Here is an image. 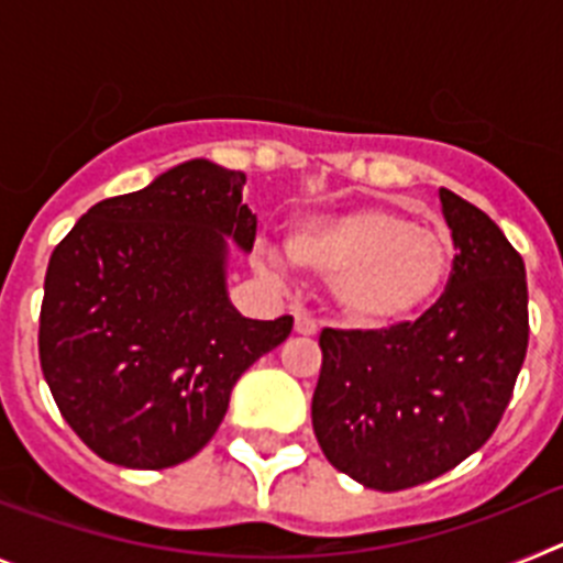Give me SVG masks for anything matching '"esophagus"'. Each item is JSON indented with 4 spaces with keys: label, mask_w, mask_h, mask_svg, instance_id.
I'll list each match as a JSON object with an SVG mask.
<instances>
[{
    "label": "esophagus",
    "mask_w": 563,
    "mask_h": 563,
    "mask_svg": "<svg viewBox=\"0 0 563 563\" xmlns=\"http://www.w3.org/2000/svg\"><path fill=\"white\" fill-rule=\"evenodd\" d=\"M292 330H296L298 335H316L318 324H316V321H312L310 316H305V312H298V316H296V324H292Z\"/></svg>",
    "instance_id": "1"
}]
</instances>
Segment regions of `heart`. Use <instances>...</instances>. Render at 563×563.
<instances>
[{
  "label": "heart",
  "mask_w": 563,
  "mask_h": 563,
  "mask_svg": "<svg viewBox=\"0 0 563 563\" xmlns=\"http://www.w3.org/2000/svg\"><path fill=\"white\" fill-rule=\"evenodd\" d=\"M287 253L298 267L330 278L338 316L363 330L402 324L429 310L454 265L445 233L383 206L298 222ZM271 271L282 276L278 258Z\"/></svg>",
  "instance_id": "b5f03b06"
}]
</instances>
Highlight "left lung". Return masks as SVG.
<instances>
[{
	"label": "left lung",
	"mask_w": 563,
	"mask_h": 563,
	"mask_svg": "<svg viewBox=\"0 0 563 563\" xmlns=\"http://www.w3.org/2000/svg\"><path fill=\"white\" fill-rule=\"evenodd\" d=\"M456 256L415 324L324 330L312 431L327 460L383 494L422 485L479 451L527 355L525 262L490 217L440 188Z\"/></svg>",
	"instance_id": "1"
}]
</instances>
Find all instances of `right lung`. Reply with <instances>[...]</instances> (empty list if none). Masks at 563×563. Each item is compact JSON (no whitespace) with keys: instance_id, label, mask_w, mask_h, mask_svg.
<instances>
[{"instance_id":"add662e5","label":"right lung","mask_w":563,"mask_h":563,"mask_svg":"<svg viewBox=\"0 0 563 563\" xmlns=\"http://www.w3.org/2000/svg\"><path fill=\"white\" fill-rule=\"evenodd\" d=\"M242 186V172L180 163L89 208L49 256L38 361L101 460L137 471L191 460L233 383L290 335V316L253 321L228 298L225 236L245 253L256 239Z\"/></svg>"}]
</instances>
